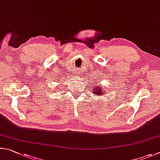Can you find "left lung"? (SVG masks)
<instances>
[{"instance_id": "1", "label": "left lung", "mask_w": 160, "mask_h": 160, "mask_svg": "<svg viewBox=\"0 0 160 160\" xmlns=\"http://www.w3.org/2000/svg\"><path fill=\"white\" fill-rule=\"evenodd\" d=\"M100 82H94L93 83V86L92 87V89L91 90L93 92V94L94 96H102V95L105 94V92L106 93V91H108V89L105 88V86H102V84H100ZM106 89V90H105V89Z\"/></svg>"}]
</instances>
